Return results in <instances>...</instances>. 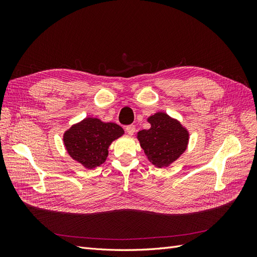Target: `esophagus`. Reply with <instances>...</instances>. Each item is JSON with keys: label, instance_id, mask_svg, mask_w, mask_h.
Listing matches in <instances>:
<instances>
[{"label": "esophagus", "instance_id": "esophagus-1", "mask_svg": "<svg viewBox=\"0 0 257 257\" xmlns=\"http://www.w3.org/2000/svg\"><path fill=\"white\" fill-rule=\"evenodd\" d=\"M125 131L128 135H133L136 132V127H135V125H127L125 127Z\"/></svg>", "mask_w": 257, "mask_h": 257}]
</instances>
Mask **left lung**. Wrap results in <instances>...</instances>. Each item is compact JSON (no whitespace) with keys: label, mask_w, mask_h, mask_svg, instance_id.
Wrapping results in <instances>:
<instances>
[{"label":"left lung","mask_w":257,"mask_h":257,"mask_svg":"<svg viewBox=\"0 0 257 257\" xmlns=\"http://www.w3.org/2000/svg\"><path fill=\"white\" fill-rule=\"evenodd\" d=\"M147 121L151 127L138 132V142L151 164L158 168L167 167L188 148L189 131L180 121L163 111L150 115Z\"/></svg>","instance_id":"1"}]
</instances>
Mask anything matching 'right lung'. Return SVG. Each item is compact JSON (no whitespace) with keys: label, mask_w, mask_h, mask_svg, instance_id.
I'll return each instance as SVG.
<instances>
[{"label":"right lung","mask_w":257,"mask_h":257,"mask_svg":"<svg viewBox=\"0 0 257 257\" xmlns=\"http://www.w3.org/2000/svg\"><path fill=\"white\" fill-rule=\"evenodd\" d=\"M123 134L116 123L88 116L64 132L63 143L69 157L84 168L93 169L103 164L109 146Z\"/></svg>","instance_id":"right-lung-1"}]
</instances>
